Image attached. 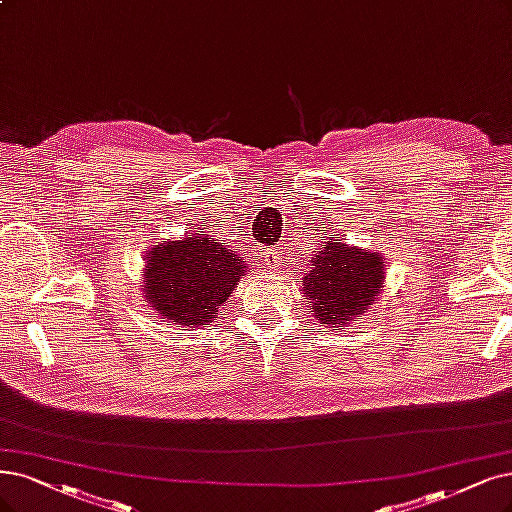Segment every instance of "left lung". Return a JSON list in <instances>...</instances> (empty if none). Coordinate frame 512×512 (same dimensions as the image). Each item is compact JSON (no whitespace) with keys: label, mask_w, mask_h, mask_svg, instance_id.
Here are the masks:
<instances>
[{"label":"left lung","mask_w":512,"mask_h":512,"mask_svg":"<svg viewBox=\"0 0 512 512\" xmlns=\"http://www.w3.org/2000/svg\"><path fill=\"white\" fill-rule=\"evenodd\" d=\"M325 240L314 249L301 285L320 325L337 327L373 306L382 289L386 261L371 249H356L327 236Z\"/></svg>","instance_id":"1"}]
</instances>
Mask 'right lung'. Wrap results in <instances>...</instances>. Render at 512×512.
Returning a JSON list of instances; mask_svg holds the SVG:
<instances>
[{
    "label": "right lung",
    "instance_id": "right-lung-1",
    "mask_svg": "<svg viewBox=\"0 0 512 512\" xmlns=\"http://www.w3.org/2000/svg\"><path fill=\"white\" fill-rule=\"evenodd\" d=\"M145 257L143 291L149 308L183 327L217 320L219 306L246 272L230 244L198 227L183 240L154 244Z\"/></svg>",
    "mask_w": 512,
    "mask_h": 512
}]
</instances>
